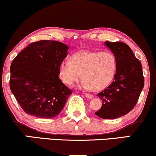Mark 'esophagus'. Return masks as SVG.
Instances as JSON below:
<instances>
[{
    "label": "esophagus",
    "instance_id": "esophagus-1",
    "mask_svg": "<svg viewBox=\"0 0 156 156\" xmlns=\"http://www.w3.org/2000/svg\"><path fill=\"white\" fill-rule=\"evenodd\" d=\"M85 96L86 98H89V99H92L94 97L93 94H88V93L85 94Z\"/></svg>",
    "mask_w": 156,
    "mask_h": 156
}]
</instances>
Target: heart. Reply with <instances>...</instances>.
<instances>
[{"mask_svg":"<svg viewBox=\"0 0 156 156\" xmlns=\"http://www.w3.org/2000/svg\"><path fill=\"white\" fill-rule=\"evenodd\" d=\"M60 78L65 84L73 86L83 77L80 87L99 91L111 83L116 72V60L108 51H80L59 67Z\"/></svg>","mask_w":156,"mask_h":156,"instance_id":"1","label":"heart"}]
</instances>
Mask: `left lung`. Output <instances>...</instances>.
<instances>
[{
    "instance_id": "1",
    "label": "left lung",
    "mask_w": 156,
    "mask_h": 156,
    "mask_svg": "<svg viewBox=\"0 0 156 156\" xmlns=\"http://www.w3.org/2000/svg\"><path fill=\"white\" fill-rule=\"evenodd\" d=\"M116 60L113 82L97 94L102 105L95 114L103 119L126 115L137 102L144 87L142 64L130 47L122 42H105Z\"/></svg>"
}]
</instances>
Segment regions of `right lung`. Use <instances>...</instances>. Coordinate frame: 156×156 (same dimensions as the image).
<instances>
[{
  "label": "right lung",
  "mask_w": 156,
  "mask_h": 156,
  "mask_svg": "<svg viewBox=\"0 0 156 156\" xmlns=\"http://www.w3.org/2000/svg\"><path fill=\"white\" fill-rule=\"evenodd\" d=\"M69 46L56 41L33 43L18 54L10 67V89L24 111L41 119L61 112L72 94L59 78Z\"/></svg>",
  "instance_id": "1"
}]
</instances>
